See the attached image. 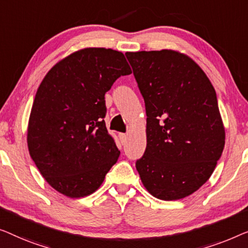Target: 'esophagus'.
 <instances>
[{"mask_svg":"<svg viewBox=\"0 0 248 248\" xmlns=\"http://www.w3.org/2000/svg\"><path fill=\"white\" fill-rule=\"evenodd\" d=\"M119 138H120V141L121 144L124 145L125 142H127V139H128V136L125 134H119Z\"/></svg>","mask_w":248,"mask_h":248,"instance_id":"obj_1","label":"esophagus"}]
</instances>
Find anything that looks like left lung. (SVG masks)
Returning <instances> with one entry per match:
<instances>
[{
    "label": "left lung",
    "instance_id": "8db88e82",
    "mask_svg": "<svg viewBox=\"0 0 248 248\" xmlns=\"http://www.w3.org/2000/svg\"><path fill=\"white\" fill-rule=\"evenodd\" d=\"M145 101L147 146L136 162L153 197L180 200L200 189L225 147L217 95L200 66L172 49L127 53Z\"/></svg>",
    "mask_w": 248,
    "mask_h": 248
}]
</instances>
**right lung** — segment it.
Here are the masks:
<instances>
[{
    "label": "right lung",
    "instance_id": "1",
    "mask_svg": "<svg viewBox=\"0 0 248 248\" xmlns=\"http://www.w3.org/2000/svg\"><path fill=\"white\" fill-rule=\"evenodd\" d=\"M131 74L121 51L84 48L50 68L34 96L28 124L31 158L51 187L68 198L92 194L120 152L107 130L104 94Z\"/></svg>",
    "mask_w": 248,
    "mask_h": 248
}]
</instances>
